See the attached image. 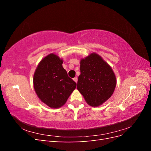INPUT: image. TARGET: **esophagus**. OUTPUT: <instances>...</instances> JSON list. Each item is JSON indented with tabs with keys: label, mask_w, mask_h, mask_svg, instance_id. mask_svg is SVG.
I'll return each mask as SVG.
<instances>
[{
	"label": "esophagus",
	"mask_w": 151,
	"mask_h": 151,
	"mask_svg": "<svg viewBox=\"0 0 151 151\" xmlns=\"http://www.w3.org/2000/svg\"><path fill=\"white\" fill-rule=\"evenodd\" d=\"M74 79V81L76 82V83H77V77H74V79Z\"/></svg>",
	"instance_id": "34e87169"
}]
</instances>
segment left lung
<instances>
[{
	"instance_id": "8db88e82",
	"label": "left lung",
	"mask_w": 151,
	"mask_h": 151,
	"mask_svg": "<svg viewBox=\"0 0 151 151\" xmlns=\"http://www.w3.org/2000/svg\"><path fill=\"white\" fill-rule=\"evenodd\" d=\"M80 70L77 88L89 105L99 106L111 96L116 84V77L101 56L93 53L81 59Z\"/></svg>"
}]
</instances>
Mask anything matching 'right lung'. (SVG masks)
<instances>
[{
	"label": "right lung",
	"instance_id": "1",
	"mask_svg": "<svg viewBox=\"0 0 151 151\" xmlns=\"http://www.w3.org/2000/svg\"><path fill=\"white\" fill-rule=\"evenodd\" d=\"M63 60L50 53L39 63L33 76L35 91L41 101L52 108L66 103L77 84L62 67Z\"/></svg>",
	"mask_w": 151,
	"mask_h": 151
}]
</instances>
